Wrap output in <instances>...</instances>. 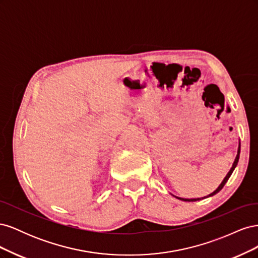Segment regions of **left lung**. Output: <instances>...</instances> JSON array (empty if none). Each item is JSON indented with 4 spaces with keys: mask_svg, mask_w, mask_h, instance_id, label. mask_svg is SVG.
<instances>
[{
    "mask_svg": "<svg viewBox=\"0 0 258 258\" xmlns=\"http://www.w3.org/2000/svg\"><path fill=\"white\" fill-rule=\"evenodd\" d=\"M239 157H240V143H239V148H238V154H237V156H236V159H235V161H233V163H232V167H231V169H230V171L229 172L227 173V175L225 176V178L223 179V182L221 183V185L217 187V189L216 190H214L212 194H210L208 197H211V196H213V195H215V194H217L218 191H220L223 187H224V185L227 183V181H228V178L230 177V175L232 174V172H233V170H235V168L237 167V165H238V161H239ZM206 198V197H205ZM178 199H181V200H183V201H197V200H201V198H197V199H184V198H178ZM204 199V198H202Z\"/></svg>",
    "mask_w": 258,
    "mask_h": 258,
    "instance_id": "8db88e82",
    "label": "left lung"
}]
</instances>
